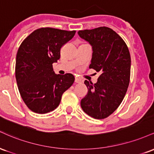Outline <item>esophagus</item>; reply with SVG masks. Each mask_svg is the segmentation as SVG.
Listing matches in <instances>:
<instances>
[{
    "mask_svg": "<svg viewBox=\"0 0 154 154\" xmlns=\"http://www.w3.org/2000/svg\"><path fill=\"white\" fill-rule=\"evenodd\" d=\"M75 81L76 83H82V82H83L82 79H79V78H78V77H76Z\"/></svg>",
    "mask_w": 154,
    "mask_h": 154,
    "instance_id": "obj_1",
    "label": "esophagus"
}]
</instances>
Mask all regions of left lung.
<instances>
[{"mask_svg":"<svg viewBox=\"0 0 154 154\" xmlns=\"http://www.w3.org/2000/svg\"><path fill=\"white\" fill-rule=\"evenodd\" d=\"M77 33L92 46L89 68L100 73L95 84L85 81L88 92L81 100V107L91 117L104 119L119 107L128 91L131 67L130 52L122 38L109 27Z\"/></svg>","mask_w":154,"mask_h":154,"instance_id":"obj_1","label":"left lung"}]
</instances>
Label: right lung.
<instances>
[{"mask_svg":"<svg viewBox=\"0 0 154 154\" xmlns=\"http://www.w3.org/2000/svg\"><path fill=\"white\" fill-rule=\"evenodd\" d=\"M75 32L40 28L19 46L16 58V79L22 98L33 112L45 114L54 111L59 105L63 93L74 83L72 74H55L53 63L60 59L61 48Z\"/></svg>","mask_w":154,"mask_h":154,"instance_id":"1","label":"right lung"}]
</instances>
